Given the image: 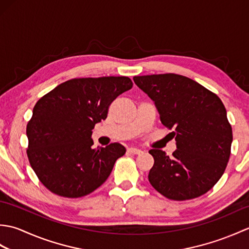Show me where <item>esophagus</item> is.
<instances>
[{
	"label": "esophagus",
	"mask_w": 249,
	"mask_h": 249,
	"mask_svg": "<svg viewBox=\"0 0 249 249\" xmlns=\"http://www.w3.org/2000/svg\"><path fill=\"white\" fill-rule=\"evenodd\" d=\"M128 153H130V154H141L142 151L139 150V149H136V147H129V149L127 150Z\"/></svg>",
	"instance_id": "34e87169"
}]
</instances>
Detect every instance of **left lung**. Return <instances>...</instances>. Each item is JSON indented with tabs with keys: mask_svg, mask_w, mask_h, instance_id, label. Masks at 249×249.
I'll return each mask as SVG.
<instances>
[{
	"mask_svg": "<svg viewBox=\"0 0 249 249\" xmlns=\"http://www.w3.org/2000/svg\"><path fill=\"white\" fill-rule=\"evenodd\" d=\"M153 102L161 123L174 128L172 156L152 149L154 166L149 181L171 200H188L208 193L223 176L230 157L232 128L217 95L177 73L134 77Z\"/></svg>",
	"mask_w": 249,
	"mask_h": 249,
	"instance_id": "obj_1",
	"label": "left lung"
}]
</instances>
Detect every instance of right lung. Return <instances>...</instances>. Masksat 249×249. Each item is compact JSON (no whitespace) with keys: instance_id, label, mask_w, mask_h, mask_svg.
<instances>
[{"instance_id":"right-lung-1","label":"right lung","mask_w":249,"mask_h":249,"mask_svg":"<svg viewBox=\"0 0 249 249\" xmlns=\"http://www.w3.org/2000/svg\"><path fill=\"white\" fill-rule=\"evenodd\" d=\"M133 87L128 77L71 79L36 103L26 126L28 157L39 181L67 198L98 188L126 152L120 143L93 147L95 124L107 118L110 104Z\"/></svg>"}]
</instances>
